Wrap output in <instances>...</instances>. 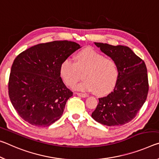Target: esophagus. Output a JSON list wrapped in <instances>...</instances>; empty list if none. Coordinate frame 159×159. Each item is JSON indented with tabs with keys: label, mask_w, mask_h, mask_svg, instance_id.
I'll return each instance as SVG.
<instances>
[{
	"label": "esophagus",
	"mask_w": 159,
	"mask_h": 159,
	"mask_svg": "<svg viewBox=\"0 0 159 159\" xmlns=\"http://www.w3.org/2000/svg\"><path fill=\"white\" fill-rule=\"evenodd\" d=\"M76 93H77V94L78 96H80V97H83V98H85V97H88L87 94H86V93H84L77 92Z\"/></svg>",
	"instance_id": "34e87169"
}]
</instances>
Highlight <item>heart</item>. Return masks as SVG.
Listing matches in <instances>:
<instances>
[{"instance_id":"heart-1","label":"heart","mask_w":159,"mask_h":159,"mask_svg":"<svg viewBox=\"0 0 159 159\" xmlns=\"http://www.w3.org/2000/svg\"><path fill=\"white\" fill-rule=\"evenodd\" d=\"M84 80L75 89L106 94L113 89L118 79V67L113 58L104 57L93 49H84L77 54L75 62L67 58L60 66V75L67 85L72 87L81 77Z\"/></svg>"}]
</instances>
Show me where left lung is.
Instances as JSON below:
<instances>
[{
	"mask_svg": "<svg viewBox=\"0 0 159 159\" xmlns=\"http://www.w3.org/2000/svg\"><path fill=\"white\" fill-rule=\"evenodd\" d=\"M94 44L116 62L119 75L113 92L98 98L92 117L104 125H123L135 118L147 99L149 92L147 66L127 46Z\"/></svg>",
	"mask_w": 159,
	"mask_h": 159,
	"instance_id": "1",
	"label": "left lung"
}]
</instances>
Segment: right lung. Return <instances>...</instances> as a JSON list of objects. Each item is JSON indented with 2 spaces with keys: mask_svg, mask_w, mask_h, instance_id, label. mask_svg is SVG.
I'll list each match as a JSON object with an SVG mask.
<instances>
[{
  "mask_svg": "<svg viewBox=\"0 0 159 159\" xmlns=\"http://www.w3.org/2000/svg\"><path fill=\"white\" fill-rule=\"evenodd\" d=\"M80 48L74 41H54L32 46L15 58L8 94L24 120L34 126L48 127L61 118L73 93L62 82L60 66Z\"/></svg>",
  "mask_w": 159,
  "mask_h": 159,
  "instance_id": "1",
  "label": "right lung"
}]
</instances>
